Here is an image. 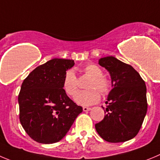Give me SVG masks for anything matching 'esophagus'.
<instances>
[{"mask_svg": "<svg viewBox=\"0 0 160 160\" xmlns=\"http://www.w3.org/2000/svg\"><path fill=\"white\" fill-rule=\"evenodd\" d=\"M91 110L90 107H83V111H89Z\"/></svg>", "mask_w": 160, "mask_h": 160, "instance_id": "esophagus-1", "label": "esophagus"}]
</instances>
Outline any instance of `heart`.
Instances as JSON below:
<instances>
[{
	"instance_id": "1",
	"label": "heart",
	"mask_w": 160,
	"mask_h": 160,
	"mask_svg": "<svg viewBox=\"0 0 160 160\" xmlns=\"http://www.w3.org/2000/svg\"><path fill=\"white\" fill-rule=\"evenodd\" d=\"M83 72L91 77L87 84L88 90L79 92L75 98L78 104L90 106L97 103L100 100V92L102 95L107 93L110 89V82L102 76V71L95 64H88L85 65ZM62 88L68 95L74 97L78 91V80L74 71L68 70L65 73L62 81Z\"/></svg>"
}]
</instances>
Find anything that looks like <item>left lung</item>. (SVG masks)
<instances>
[{
    "mask_svg": "<svg viewBox=\"0 0 160 160\" xmlns=\"http://www.w3.org/2000/svg\"><path fill=\"white\" fill-rule=\"evenodd\" d=\"M98 64L110 72L113 88L104 118L95 124V129L108 142L129 141L137 135L147 113L145 83L130 65L114 57L100 58Z\"/></svg>",
    "mask_w": 160,
    "mask_h": 160,
    "instance_id": "obj_1",
    "label": "left lung"
}]
</instances>
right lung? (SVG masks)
Segmentation results:
<instances>
[{"label":"right lung","mask_w":160,"mask_h":160,"mask_svg":"<svg viewBox=\"0 0 160 160\" xmlns=\"http://www.w3.org/2000/svg\"><path fill=\"white\" fill-rule=\"evenodd\" d=\"M74 61L53 58L33 70L23 80L18 96L19 121L25 132L41 144H53L68 132L83 111L62 88Z\"/></svg>","instance_id":"obj_1"}]
</instances>
